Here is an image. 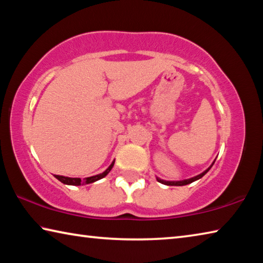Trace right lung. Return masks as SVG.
Returning <instances> with one entry per match:
<instances>
[{"instance_id": "right-lung-1", "label": "right lung", "mask_w": 263, "mask_h": 263, "mask_svg": "<svg viewBox=\"0 0 263 263\" xmlns=\"http://www.w3.org/2000/svg\"><path fill=\"white\" fill-rule=\"evenodd\" d=\"M111 168H112V164H111V166L108 169H106L103 174H100V175H96V176H92V177H87L86 183H89V182H94L96 180L101 179V177H104L110 172ZM60 179H61L62 182H65V183H68V184H75V185L81 184V179H70V177H60Z\"/></svg>"}]
</instances>
